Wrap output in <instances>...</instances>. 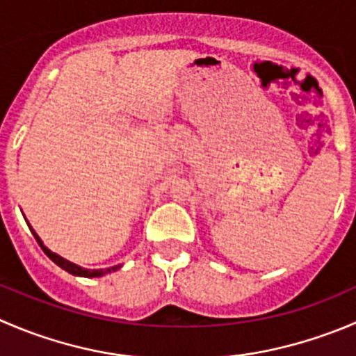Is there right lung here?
I'll return each instance as SVG.
<instances>
[{
	"mask_svg": "<svg viewBox=\"0 0 356 356\" xmlns=\"http://www.w3.org/2000/svg\"><path fill=\"white\" fill-rule=\"evenodd\" d=\"M27 226H29V224H27ZM31 227V226H29ZM31 233L34 234V238H36V241L38 243H40V247L43 248V252L44 254L48 255V257L51 259V261L55 262V264L57 266H60L62 270H65L67 271V273H71V275H74V277H85V278H94V277H102V275H106V273H111V271H116V270H120V268H122V266H113V268H106V270H85V268H81V266H78V264H74V262H71V261H67V259H64V257H60V255L58 254H55V252H51L50 248H47L43 245V241H41V238L38 236L36 233H34V229L33 227H31Z\"/></svg>",
	"mask_w": 356,
	"mask_h": 356,
	"instance_id": "obj_1",
	"label": "right lung"
}]
</instances>
